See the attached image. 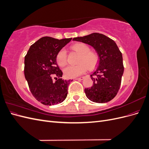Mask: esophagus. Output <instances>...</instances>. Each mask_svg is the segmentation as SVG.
Instances as JSON below:
<instances>
[{
    "instance_id": "34e87169",
    "label": "esophagus",
    "mask_w": 149,
    "mask_h": 149,
    "mask_svg": "<svg viewBox=\"0 0 149 149\" xmlns=\"http://www.w3.org/2000/svg\"><path fill=\"white\" fill-rule=\"evenodd\" d=\"M84 79V76H82V77H80L78 78H76V79H79V80H83Z\"/></svg>"
}]
</instances>
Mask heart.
Returning a JSON list of instances; mask_svg holds the SVG:
<instances>
[{
  "label": "heart",
  "mask_w": 149,
  "mask_h": 149,
  "mask_svg": "<svg viewBox=\"0 0 149 149\" xmlns=\"http://www.w3.org/2000/svg\"><path fill=\"white\" fill-rule=\"evenodd\" d=\"M72 49L80 54L78 58L79 63L76 65H69L63 70V73L67 78H75L83 74L88 67L91 69L95 67L99 61L98 55L90 51V48L84 43H76L71 46ZM56 60L60 66H65L67 63V55L64 49H61L56 55Z\"/></svg>",
  "instance_id": "1"
}]
</instances>
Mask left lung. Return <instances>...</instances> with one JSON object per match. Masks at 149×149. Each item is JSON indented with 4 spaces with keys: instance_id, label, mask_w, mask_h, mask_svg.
<instances>
[{
    "instance_id": "obj_1",
    "label": "left lung",
    "mask_w": 149,
    "mask_h": 149,
    "mask_svg": "<svg viewBox=\"0 0 149 149\" xmlns=\"http://www.w3.org/2000/svg\"><path fill=\"white\" fill-rule=\"evenodd\" d=\"M73 40L92 46L99 55L97 67L91 74L93 85L84 89L86 96L94 102L110 101L119 91L124 69L123 55L118 45L113 40L98 33Z\"/></svg>"
}]
</instances>
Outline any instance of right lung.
I'll use <instances>...</instances> for the list:
<instances>
[{
  "mask_svg": "<svg viewBox=\"0 0 149 149\" xmlns=\"http://www.w3.org/2000/svg\"><path fill=\"white\" fill-rule=\"evenodd\" d=\"M71 39L42 37L31 45L25 56L24 74L30 90L36 100L44 105L57 104L67 96L70 80L61 78L63 72L56 63V57Z\"/></svg>",
  "mask_w": 149,
  "mask_h": 149,
  "instance_id": "obj_1",
  "label": "right lung"
}]
</instances>
